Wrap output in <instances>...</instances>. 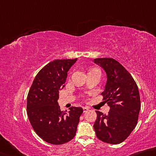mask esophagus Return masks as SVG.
Here are the masks:
<instances>
[{
  "mask_svg": "<svg viewBox=\"0 0 156 156\" xmlns=\"http://www.w3.org/2000/svg\"><path fill=\"white\" fill-rule=\"evenodd\" d=\"M83 112H87L89 110V108L88 107H83Z\"/></svg>",
  "mask_w": 156,
  "mask_h": 156,
  "instance_id": "obj_1",
  "label": "esophagus"
}]
</instances>
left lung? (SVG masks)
<instances>
[{"label":"left lung","instance_id":"left-lung-1","mask_svg":"<svg viewBox=\"0 0 156 156\" xmlns=\"http://www.w3.org/2000/svg\"><path fill=\"white\" fill-rule=\"evenodd\" d=\"M94 62L107 75L105 90L101 94L103 100L110 107L107 115L96 111V136L104 143H121L137 125L140 110L138 86L130 73L114 59L97 58Z\"/></svg>","mask_w":156,"mask_h":156}]
</instances>
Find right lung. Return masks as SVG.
<instances>
[{
    "instance_id": "right-lung-1",
    "label": "right lung",
    "mask_w": 156,
    "mask_h": 156,
    "mask_svg": "<svg viewBox=\"0 0 156 156\" xmlns=\"http://www.w3.org/2000/svg\"><path fill=\"white\" fill-rule=\"evenodd\" d=\"M76 59H56L37 74L27 96V110L33 129L43 140L52 144L68 143L75 137L83 109L60 110L59 89L64 88L68 71Z\"/></svg>"
}]
</instances>
